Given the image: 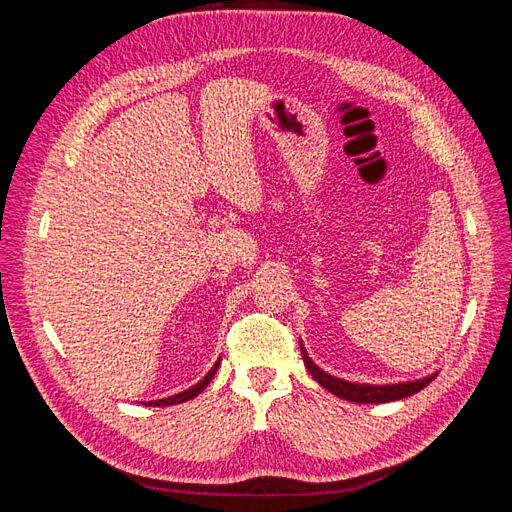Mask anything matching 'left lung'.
<instances>
[{
  "label": "left lung",
  "mask_w": 512,
  "mask_h": 512,
  "mask_svg": "<svg viewBox=\"0 0 512 512\" xmlns=\"http://www.w3.org/2000/svg\"><path fill=\"white\" fill-rule=\"evenodd\" d=\"M301 354H303V363L307 367L309 374L314 376V380L324 386L329 393L337 395L339 399L346 401H354V404H389V401H397V399H406L418 391H423L425 386L438 376V371L433 374L418 378V380H408V382H393V384H361V382H350V380H342L337 376L327 374V371L320 369L312 359L301 342Z\"/></svg>",
  "instance_id": "obj_1"
}]
</instances>
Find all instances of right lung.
<instances>
[{
    "label": "right lung",
    "mask_w": 512,
    "mask_h": 512,
    "mask_svg": "<svg viewBox=\"0 0 512 512\" xmlns=\"http://www.w3.org/2000/svg\"><path fill=\"white\" fill-rule=\"evenodd\" d=\"M218 367H220V359L215 361V365L207 371V376L200 380L198 384H194V386H190V389H185V391H181V393H177V395H170V397H164V399H156V401H141L143 406H153V408H162V406H175V404H183V401H188V399H194L200 391H205V386L213 380V376H215V371H218Z\"/></svg>",
    "instance_id": "obj_1"
}]
</instances>
